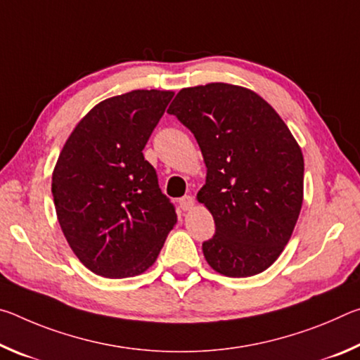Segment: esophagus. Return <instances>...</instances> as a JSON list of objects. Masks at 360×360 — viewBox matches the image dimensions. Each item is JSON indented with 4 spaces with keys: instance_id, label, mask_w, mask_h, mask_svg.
<instances>
[{
    "instance_id": "obj_1",
    "label": "esophagus",
    "mask_w": 360,
    "mask_h": 360,
    "mask_svg": "<svg viewBox=\"0 0 360 360\" xmlns=\"http://www.w3.org/2000/svg\"><path fill=\"white\" fill-rule=\"evenodd\" d=\"M179 206L182 211H191L195 206V198L192 195H184V197L179 198Z\"/></svg>"
}]
</instances>
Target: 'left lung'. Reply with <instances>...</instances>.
<instances>
[{"label":"left lung","mask_w":360,"mask_h":360,"mask_svg":"<svg viewBox=\"0 0 360 360\" xmlns=\"http://www.w3.org/2000/svg\"><path fill=\"white\" fill-rule=\"evenodd\" d=\"M168 112L193 133L208 168L197 193L216 224L206 262L230 278L266 270L303 203V154L288 125L252 90L224 82L182 89Z\"/></svg>","instance_id":"obj_1"}]
</instances>
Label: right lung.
<instances>
[{"label": "right lung", "instance_id": "1", "mask_svg": "<svg viewBox=\"0 0 360 360\" xmlns=\"http://www.w3.org/2000/svg\"><path fill=\"white\" fill-rule=\"evenodd\" d=\"M173 95L133 90L98 103L60 152L52 174L58 224L72 252L95 275H141L178 221L143 155Z\"/></svg>", "mask_w": 360, "mask_h": 360}]
</instances>
